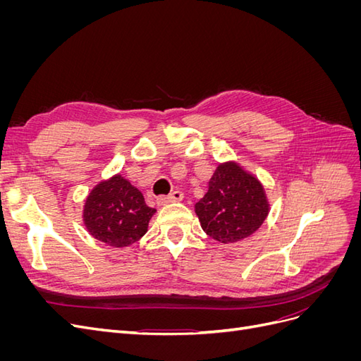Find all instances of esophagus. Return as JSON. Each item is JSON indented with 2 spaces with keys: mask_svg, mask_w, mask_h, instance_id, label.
<instances>
[{
  "mask_svg": "<svg viewBox=\"0 0 361 361\" xmlns=\"http://www.w3.org/2000/svg\"><path fill=\"white\" fill-rule=\"evenodd\" d=\"M183 199V194L180 191H173L169 195H159L157 199L158 204H167V203H173V202H180Z\"/></svg>",
  "mask_w": 361,
  "mask_h": 361,
  "instance_id": "1",
  "label": "esophagus"
}]
</instances>
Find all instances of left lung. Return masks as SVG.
<instances>
[{
	"mask_svg": "<svg viewBox=\"0 0 361 361\" xmlns=\"http://www.w3.org/2000/svg\"><path fill=\"white\" fill-rule=\"evenodd\" d=\"M194 207L206 235L223 244L253 235L269 214L264 185L235 161L218 164Z\"/></svg>",
	"mask_w": 361,
	"mask_h": 361,
	"instance_id": "8db88e82",
	"label": "left lung"
}]
</instances>
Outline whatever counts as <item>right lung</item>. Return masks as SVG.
<instances>
[{
	"instance_id": "1",
	"label": "right lung",
	"mask_w": 361,
	"mask_h": 361,
	"mask_svg": "<svg viewBox=\"0 0 361 361\" xmlns=\"http://www.w3.org/2000/svg\"><path fill=\"white\" fill-rule=\"evenodd\" d=\"M155 212L157 209L146 204L143 194L118 173L97 183L87 195L82 221L97 241L123 248L147 232Z\"/></svg>"
}]
</instances>
